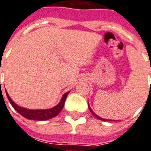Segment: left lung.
<instances>
[{
  "label": "left lung",
  "instance_id": "left-lung-1",
  "mask_svg": "<svg viewBox=\"0 0 151 151\" xmlns=\"http://www.w3.org/2000/svg\"><path fill=\"white\" fill-rule=\"evenodd\" d=\"M89 110H90V111L91 112V114H93V115H94V116H95V117H96L97 118V119H99V120H102V121H111V120H109V119H103V118H100V117H99L98 115H96V114H95V113H94V112L92 111V110L91 109V107L90 106H89Z\"/></svg>",
  "mask_w": 151,
  "mask_h": 151
}]
</instances>
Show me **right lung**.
<instances>
[{"instance_id":"1","label":"right lung","mask_w":151,"mask_h":151,"mask_svg":"<svg viewBox=\"0 0 151 151\" xmlns=\"http://www.w3.org/2000/svg\"><path fill=\"white\" fill-rule=\"evenodd\" d=\"M68 92L65 93L64 95L62 97V99L61 101L60 102V104L55 106V107H52L51 109L47 110H28L25 109V108H23V107H20V106H18L17 104L12 101L11 98L9 97V96L8 95V93L6 91L7 97H8V99L9 100L10 104L12 106V107L17 111L23 117L28 119H33V120H39V121H43V120H47L52 119V118L55 117L57 114L60 113V112L62 111L63 107V105H64V103H65V100H66V98L68 95Z\"/></svg>"}]
</instances>
